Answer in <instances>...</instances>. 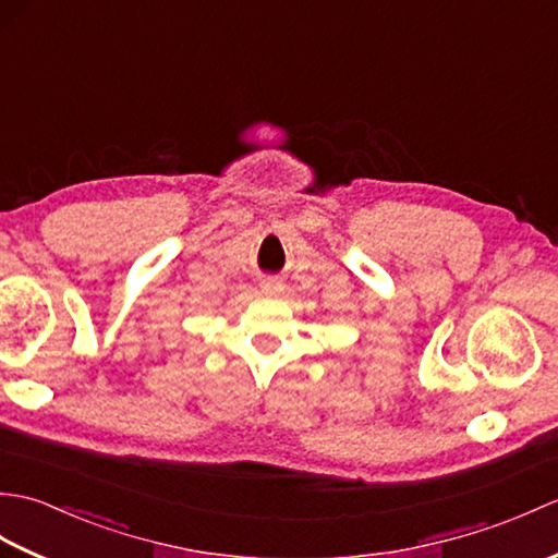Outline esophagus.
I'll return each instance as SVG.
<instances>
[{"mask_svg":"<svg viewBox=\"0 0 558 558\" xmlns=\"http://www.w3.org/2000/svg\"><path fill=\"white\" fill-rule=\"evenodd\" d=\"M260 292L268 294V298H278V294L282 292V282H280V280H272V278H268V280L260 282Z\"/></svg>","mask_w":558,"mask_h":558,"instance_id":"esophagus-1","label":"esophagus"}]
</instances>
